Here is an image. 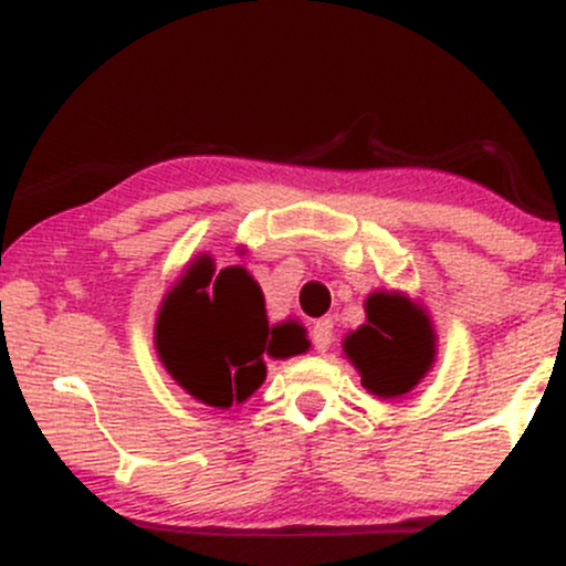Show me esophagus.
I'll list each match as a JSON object with an SVG mask.
<instances>
[{"label": "esophagus", "instance_id": "34e87169", "mask_svg": "<svg viewBox=\"0 0 566 566\" xmlns=\"http://www.w3.org/2000/svg\"><path fill=\"white\" fill-rule=\"evenodd\" d=\"M311 343H314V348L319 350H327L329 343H333V322L329 319H319L314 324V329H311Z\"/></svg>", "mask_w": 566, "mask_h": 566}]
</instances>
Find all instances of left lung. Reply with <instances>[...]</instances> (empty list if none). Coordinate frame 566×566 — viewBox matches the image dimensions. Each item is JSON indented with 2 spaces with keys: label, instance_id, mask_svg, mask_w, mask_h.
<instances>
[{
  "label": "left lung",
  "instance_id": "1",
  "mask_svg": "<svg viewBox=\"0 0 566 566\" xmlns=\"http://www.w3.org/2000/svg\"><path fill=\"white\" fill-rule=\"evenodd\" d=\"M343 350L361 382L378 396H401L418 386L433 361V329L407 297L375 292L367 297V324L350 333Z\"/></svg>",
  "mask_w": 566,
  "mask_h": 566
}]
</instances>
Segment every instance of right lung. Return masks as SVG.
<instances>
[{
    "instance_id": "1",
    "label": "right lung",
    "mask_w": 566,
    "mask_h": 566,
    "mask_svg": "<svg viewBox=\"0 0 566 566\" xmlns=\"http://www.w3.org/2000/svg\"><path fill=\"white\" fill-rule=\"evenodd\" d=\"M305 348L297 324L269 327L263 292L242 265L216 274L207 255L186 271L157 319L167 373L210 407L226 409L255 391L265 380V354L284 359Z\"/></svg>"
}]
</instances>
